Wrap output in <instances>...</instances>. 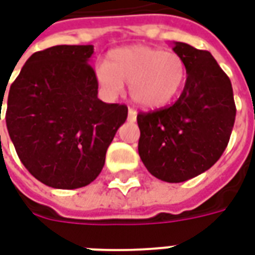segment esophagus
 Here are the masks:
<instances>
[{"label": "esophagus", "mask_w": 255, "mask_h": 255, "mask_svg": "<svg viewBox=\"0 0 255 255\" xmlns=\"http://www.w3.org/2000/svg\"><path fill=\"white\" fill-rule=\"evenodd\" d=\"M128 122H136V112L133 111V109H131V108L128 109Z\"/></svg>", "instance_id": "34e87169"}]
</instances>
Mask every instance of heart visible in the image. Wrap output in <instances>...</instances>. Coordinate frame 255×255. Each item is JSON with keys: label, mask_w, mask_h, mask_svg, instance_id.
<instances>
[{"label": "heart", "mask_w": 255, "mask_h": 255, "mask_svg": "<svg viewBox=\"0 0 255 255\" xmlns=\"http://www.w3.org/2000/svg\"><path fill=\"white\" fill-rule=\"evenodd\" d=\"M95 78L106 95L116 97L123 83H128L136 105L157 109L171 102L182 89L186 65L176 53L131 45L113 49L108 63L95 68Z\"/></svg>", "instance_id": "heart-1"}]
</instances>
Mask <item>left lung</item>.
<instances>
[{
    "instance_id": "obj_1",
    "label": "left lung",
    "mask_w": 255,
    "mask_h": 255,
    "mask_svg": "<svg viewBox=\"0 0 255 255\" xmlns=\"http://www.w3.org/2000/svg\"><path fill=\"white\" fill-rule=\"evenodd\" d=\"M173 52L186 65L187 80L169 108L139 113L138 151L147 171L168 183H182L217 162L236 116L230 78L213 56L183 42Z\"/></svg>"
}]
</instances>
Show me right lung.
I'll return each mask as SVG.
<instances>
[{
	"mask_svg": "<svg viewBox=\"0 0 255 255\" xmlns=\"http://www.w3.org/2000/svg\"><path fill=\"white\" fill-rule=\"evenodd\" d=\"M93 53V45H58L34 53L9 89V136L23 165L49 187L73 190L94 182L127 120V106L98 98L89 64Z\"/></svg>",
	"mask_w": 255,
	"mask_h": 255,
	"instance_id": "1",
	"label": "right lung"
}]
</instances>
